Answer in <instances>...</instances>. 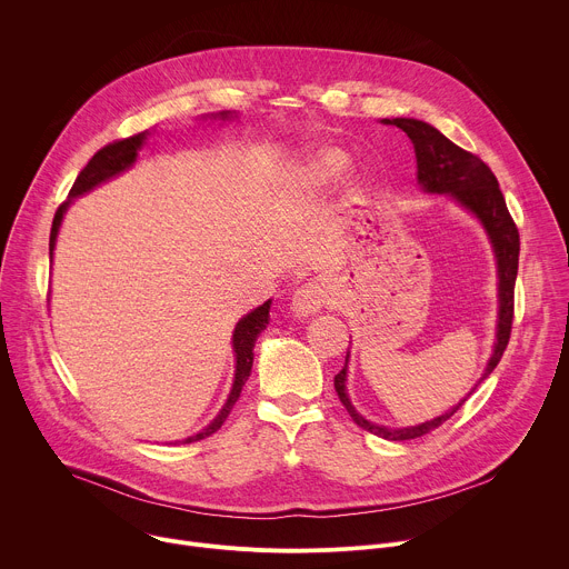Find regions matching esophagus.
<instances>
[{
  "mask_svg": "<svg viewBox=\"0 0 569 569\" xmlns=\"http://www.w3.org/2000/svg\"><path fill=\"white\" fill-rule=\"evenodd\" d=\"M326 299H328V295H326L323 286L317 283V281H308V283H303L301 288L295 290L292 301H290V310H292L295 317H310L317 310H321Z\"/></svg>",
  "mask_w": 569,
  "mask_h": 569,
  "instance_id": "34e87169",
  "label": "esophagus"
}]
</instances>
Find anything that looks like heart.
<instances>
[{
    "mask_svg": "<svg viewBox=\"0 0 569 569\" xmlns=\"http://www.w3.org/2000/svg\"><path fill=\"white\" fill-rule=\"evenodd\" d=\"M348 164V156L339 149H321L317 151L303 167V173L310 178V180H317V182H326L330 178H337Z\"/></svg>",
    "mask_w": 569,
    "mask_h": 569,
    "instance_id": "obj_1",
    "label": "heart"
}]
</instances>
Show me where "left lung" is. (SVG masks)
<instances>
[{
	"mask_svg": "<svg viewBox=\"0 0 569 569\" xmlns=\"http://www.w3.org/2000/svg\"><path fill=\"white\" fill-rule=\"evenodd\" d=\"M385 124H396L400 127L413 142L416 158H418V182L422 184L425 192L429 194H449L456 203H460L465 210H469L485 228L491 248L496 252V263H498V326H496V343L493 352L489 357V363L478 380V385L491 375V370L498 366L511 335V321H513V286H516V274H518V252H520V237L518 228L507 210L505 197L498 187V180L493 171L471 151H465L462 147L453 144L445 133H440L436 127L429 122L416 120V118H385ZM346 370H348V355L343 368L335 375V391L350 413L352 422L359 425L361 429L380 436L385 440H413L420 438L440 425H445L465 402L467 398L476 391V387L469 391L465 400L458 402L451 411L422 422L418 427H407V429H389V427H377L368 420H363L355 407L348 400L346 393Z\"/></svg>",
	"mask_w": 569,
	"mask_h": 569,
	"instance_id": "8db88e82",
	"label": "left lung"
}]
</instances>
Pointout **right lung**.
Returning <instances> with one entry per match:
<instances>
[{"label":"right lung","instance_id":"add662e5","mask_svg":"<svg viewBox=\"0 0 569 569\" xmlns=\"http://www.w3.org/2000/svg\"><path fill=\"white\" fill-rule=\"evenodd\" d=\"M223 120L230 118V111H221L219 113ZM147 140V131L142 133H136V136H129V138H122V140H113L109 144H104L100 151L93 153V158L87 162V167L78 173L71 192H69V199L58 208L56 217H53V226H51V241H49V254L53 257V248H56V239H58V232H60V226H62V219H64V212L67 208L71 206L73 199L91 192L93 187H98L100 182L118 176L120 171L129 169L133 162H136V156H138V149L144 144ZM270 299L254 308L252 312H248L234 328V335H232V348H234V355H237V370H234V385H232V391H230V398L226 402V407L221 409V413L197 436L187 438L182 442H197V440H203L212 433H217L223 422L228 420L230 411L234 409L241 391H243V385L248 382L250 377V370H252V359H254V341L259 337L261 330H266V323L270 319Z\"/></svg>","mask_w":569,"mask_h":569}]
</instances>
